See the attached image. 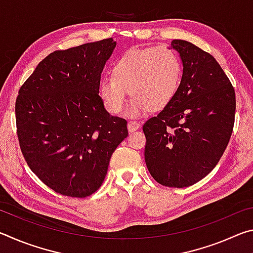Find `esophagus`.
I'll return each mask as SVG.
<instances>
[{
	"instance_id": "34e87169",
	"label": "esophagus",
	"mask_w": 253,
	"mask_h": 253,
	"mask_svg": "<svg viewBox=\"0 0 253 253\" xmlns=\"http://www.w3.org/2000/svg\"><path fill=\"white\" fill-rule=\"evenodd\" d=\"M127 127L129 131H135L140 127V124L138 122H135V121H129L127 124Z\"/></svg>"
}]
</instances>
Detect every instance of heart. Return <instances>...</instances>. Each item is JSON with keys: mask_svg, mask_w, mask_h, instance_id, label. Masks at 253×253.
<instances>
[{"mask_svg": "<svg viewBox=\"0 0 253 253\" xmlns=\"http://www.w3.org/2000/svg\"><path fill=\"white\" fill-rule=\"evenodd\" d=\"M182 78L178 54L169 46L132 49L113 67V77H105L99 95L106 109L118 114L130 91L132 99L126 109L128 117H138L149 110H161L176 95Z\"/></svg>", "mask_w": 253, "mask_h": 253, "instance_id": "heart-1", "label": "heart"}]
</instances>
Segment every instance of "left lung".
<instances>
[{
  "instance_id": "left-lung-1",
  "label": "left lung",
  "mask_w": 253,
  "mask_h": 253,
  "mask_svg": "<svg viewBox=\"0 0 253 253\" xmlns=\"http://www.w3.org/2000/svg\"><path fill=\"white\" fill-rule=\"evenodd\" d=\"M170 46L179 53L183 75L176 95L144 124L145 162L157 183L187 187L204 178L228 146L235 116V92L211 54L184 40Z\"/></svg>"
}]
</instances>
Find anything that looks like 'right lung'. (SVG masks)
I'll use <instances>...</instances> for the list:
<instances>
[{"mask_svg":"<svg viewBox=\"0 0 253 253\" xmlns=\"http://www.w3.org/2000/svg\"><path fill=\"white\" fill-rule=\"evenodd\" d=\"M116 48L113 38L50 53L19 90L21 151L51 190L85 198L101 186L110 157L128 135L99 96L101 72Z\"/></svg>","mask_w":253,"mask_h":253,"instance_id":"obj_1","label":"right lung"}]
</instances>
